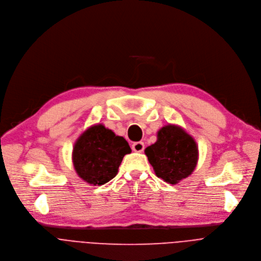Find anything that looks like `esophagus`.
Listing matches in <instances>:
<instances>
[{"label": "esophagus", "mask_w": 261, "mask_h": 261, "mask_svg": "<svg viewBox=\"0 0 261 261\" xmlns=\"http://www.w3.org/2000/svg\"><path fill=\"white\" fill-rule=\"evenodd\" d=\"M145 148V145L143 142H135L133 145H132V149L135 151V152H142Z\"/></svg>", "instance_id": "obj_1"}]
</instances>
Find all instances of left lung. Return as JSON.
Here are the masks:
<instances>
[{
    "instance_id": "1",
    "label": "left lung",
    "mask_w": 261,
    "mask_h": 261,
    "mask_svg": "<svg viewBox=\"0 0 261 261\" xmlns=\"http://www.w3.org/2000/svg\"><path fill=\"white\" fill-rule=\"evenodd\" d=\"M149 163L159 178L177 184L194 170L198 151L194 140L181 127L167 125L158 134V141L146 148Z\"/></svg>"
}]
</instances>
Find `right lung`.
Segmentation results:
<instances>
[{"instance_id":"add662e5","label":"right lung","mask_w":261,"mask_h":261,"mask_svg":"<svg viewBox=\"0 0 261 261\" xmlns=\"http://www.w3.org/2000/svg\"><path fill=\"white\" fill-rule=\"evenodd\" d=\"M130 151L124 138L97 124L89 127L77 140L73 163L80 178L89 184L102 185L117 175L123 156Z\"/></svg>"}]
</instances>
